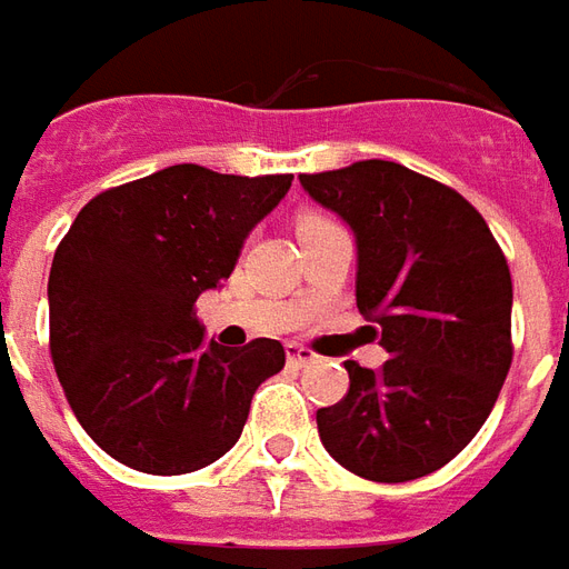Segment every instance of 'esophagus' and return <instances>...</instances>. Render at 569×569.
Wrapping results in <instances>:
<instances>
[{
    "label": "esophagus",
    "mask_w": 569,
    "mask_h": 569,
    "mask_svg": "<svg viewBox=\"0 0 569 569\" xmlns=\"http://www.w3.org/2000/svg\"><path fill=\"white\" fill-rule=\"evenodd\" d=\"M286 359H289V366L301 369V366H310V362H317V353H313V350H308V347H301V345H286Z\"/></svg>",
    "instance_id": "34e87169"
}]
</instances>
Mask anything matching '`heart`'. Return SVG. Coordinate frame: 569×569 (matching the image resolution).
Instances as JSON below:
<instances>
[{"instance_id":"obj_1","label":"heart","mask_w":569,"mask_h":569,"mask_svg":"<svg viewBox=\"0 0 569 569\" xmlns=\"http://www.w3.org/2000/svg\"><path fill=\"white\" fill-rule=\"evenodd\" d=\"M329 219H322V216H305L301 222H298V228H313V224H326Z\"/></svg>"}]
</instances>
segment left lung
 Wrapping results in <instances>:
<instances>
[{
    "label": "left lung",
    "instance_id": "left-lung-1",
    "mask_svg": "<svg viewBox=\"0 0 569 569\" xmlns=\"http://www.w3.org/2000/svg\"><path fill=\"white\" fill-rule=\"evenodd\" d=\"M357 237V308L390 359H347L350 390L317 411L338 463L369 481L429 476L472 441L512 366V273L488 222L396 161L301 173Z\"/></svg>",
    "mask_w": 569,
    "mask_h": 569
}]
</instances>
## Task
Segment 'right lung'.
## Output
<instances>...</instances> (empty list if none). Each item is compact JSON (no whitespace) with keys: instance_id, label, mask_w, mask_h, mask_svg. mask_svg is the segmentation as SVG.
Here are the masks:
<instances>
[{"instance_id":"1","label":"right lung","mask_w":569,"mask_h":569,"mask_svg":"<svg viewBox=\"0 0 569 569\" xmlns=\"http://www.w3.org/2000/svg\"><path fill=\"white\" fill-rule=\"evenodd\" d=\"M292 173L231 176L176 163L88 200L48 277L51 359L72 415L118 463L182 476L219 460L280 341H203L194 301L234 271Z\"/></svg>"}]
</instances>
